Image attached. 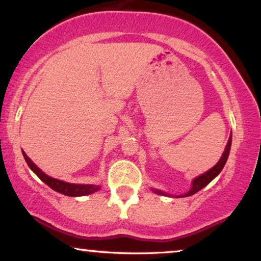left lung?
<instances>
[{
	"mask_svg": "<svg viewBox=\"0 0 261 261\" xmlns=\"http://www.w3.org/2000/svg\"><path fill=\"white\" fill-rule=\"evenodd\" d=\"M230 146H231V135L229 136L228 144H227V146H225L224 152H223L222 157H220L219 161L217 162V165L214 166V167H212L211 170L207 171V172H205V173L200 174V176L197 177V178H194L193 182H192L191 190L188 191L186 194H182V196H178V197L192 196V194L197 193V192L202 190V188H204L205 186H207L211 181H213V179L216 178V177L220 173V171H222L223 167H224L225 162H227L228 156H229V151H230ZM152 191L154 192V193H157V194H163V196H168L167 193H165V192H162V191H159V190H152Z\"/></svg>",
	"mask_w": 261,
	"mask_h": 261,
	"instance_id": "1",
	"label": "left lung"
}]
</instances>
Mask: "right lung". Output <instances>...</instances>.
<instances>
[{"label":"right lung","instance_id":"right-lung-1","mask_svg":"<svg viewBox=\"0 0 261 261\" xmlns=\"http://www.w3.org/2000/svg\"><path fill=\"white\" fill-rule=\"evenodd\" d=\"M22 153H23V157L27 162V165L30 166L31 170L33 171L39 178L42 179L43 182L47 186H49L51 190L59 192V193L64 194V196L69 197H80V196H88V194L94 193V192L100 190V186L95 185H75V183H68L64 181H61V179L53 178V177L47 176L44 172H42V170H39L36 165L32 162V160L25 154V152L22 150Z\"/></svg>","mask_w":261,"mask_h":261}]
</instances>
